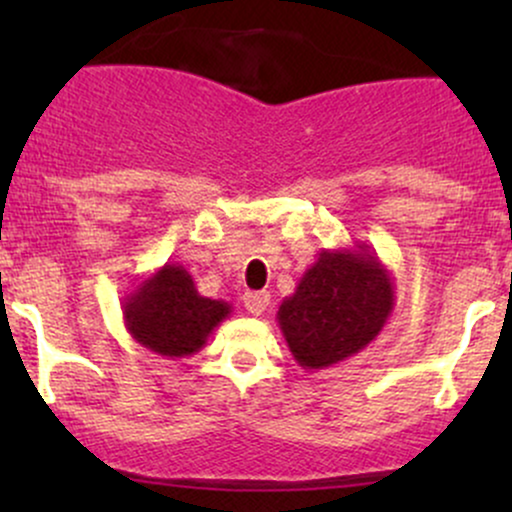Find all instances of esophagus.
<instances>
[{"mask_svg": "<svg viewBox=\"0 0 512 512\" xmlns=\"http://www.w3.org/2000/svg\"><path fill=\"white\" fill-rule=\"evenodd\" d=\"M245 308L250 315H262L269 308V293L267 291H248L243 296Z\"/></svg>", "mask_w": 512, "mask_h": 512, "instance_id": "esophagus-1", "label": "esophagus"}]
</instances>
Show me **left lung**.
I'll return each mask as SVG.
<instances>
[{
    "instance_id": "left-lung-1",
    "label": "left lung",
    "mask_w": 512,
    "mask_h": 512,
    "mask_svg": "<svg viewBox=\"0 0 512 512\" xmlns=\"http://www.w3.org/2000/svg\"><path fill=\"white\" fill-rule=\"evenodd\" d=\"M395 310V276L368 245L322 250L276 310L293 358L322 370L358 354Z\"/></svg>"
}]
</instances>
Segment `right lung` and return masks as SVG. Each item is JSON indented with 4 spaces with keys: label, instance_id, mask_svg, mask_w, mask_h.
Wrapping results in <instances>:
<instances>
[{
    "label": "right lung",
    "instance_id": "obj_1",
    "mask_svg": "<svg viewBox=\"0 0 512 512\" xmlns=\"http://www.w3.org/2000/svg\"><path fill=\"white\" fill-rule=\"evenodd\" d=\"M228 315L231 303L202 296L178 262L146 274L122 298V320L134 342L166 358L197 354Z\"/></svg>",
    "mask_w": 512,
    "mask_h": 512
}]
</instances>
